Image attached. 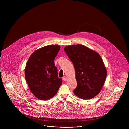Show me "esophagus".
I'll list each match as a JSON object with an SVG mask.
<instances>
[{
    "instance_id": "esophagus-1",
    "label": "esophagus",
    "mask_w": 129,
    "mask_h": 129,
    "mask_svg": "<svg viewBox=\"0 0 129 129\" xmlns=\"http://www.w3.org/2000/svg\"><path fill=\"white\" fill-rule=\"evenodd\" d=\"M63 80L64 81H66L67 80V76H64L63 77Z\"/></svg>"
}]
</instances>
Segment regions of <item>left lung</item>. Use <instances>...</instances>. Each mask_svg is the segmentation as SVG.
Returning a JSON list of instances; mask_svg holds the SVG:
<instances>
[{
  "label": "left lung",
  "mask_w": 129,
  "mask_h": 129,
  "mask_svg": "<svg viewBox=\"0 0 129 129\" xmlns=\"http://www.w3.org/2000/svg\"><path fill=\"white\" fill-rule=\"evenodd\" d=\"M64 51L75 69L77 86L74 94L83 99L96 96L100 92L107 75L101 56L82 45L67 46Z\"/></svg>",
  "instance_id": "obj_1"
}]
</instances>
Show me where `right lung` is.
Segmentation results:
<instances>
[{"mask_svg": "<svg viewBox=\"0 0 129 129\" xmlns=\"http://www.w3.org/2000/svg\"><path fill=\"white\" fill-rule=\"evenodd\" d=\"M59 50L57 45L45 46L35 51L27 62L26 80L31 91L39 99L47 100L54 97L62 83L54 63Z\"/></svg>", "mask_w": 129, "mask_h": 129, "instance_id": "add662e5", "label": "right lung"}]
</instances>
